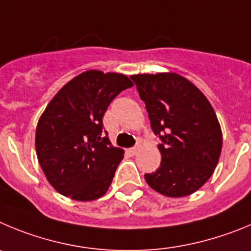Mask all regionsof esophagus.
Segmentation results:
<instances>
[{
	"instance_id": "1",
	"label": "esophagus",
	"mask_w": 251,
	"mask_h": 251,
	"mask_svg": "<svg viewBox=\"0 0 251 251\" xmlns=\"http://www.w3.org/2000/svg\"><path fill=\"white\" fill-rule=\"evenodd\" d=\"M137 151H139V146H135V148L128 149V152H130L131 155H135V153H136Z\"/></svg>"
}]
</instances>
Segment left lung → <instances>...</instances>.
I'll list each match as a JSON object with an SVG mask.
<instances>
[{"label":"left lung","instance_id":"left-lung-1","mask_svg":"<svg viewBox=\"0 0 251 251\" xmlns=\"http://www.w3.org/2000/svg\"><path fill=\"white\" fill-rule=\"evenodd\" d=\"M145 102L161 164L145 174L151 189L169 198L199 190L213 175L223 134L213 106L193 82L175 72L131 76Z\"/></svg>","mask_w":251,"mask_h":251}]
</instances>
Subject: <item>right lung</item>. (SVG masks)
<instances>
[{
    "mask_svg": "<svg viewBox=\"0 0 251 251\" xmlns=\"http://www.w3.org/2000/svg\"><path fill=\"white\" fill-rule=\"evenodd\" d=\"M131 86L123 74L89 70L69 81L46 106L36 127V153L47 181L61 195L91 201L109 190L124 150L111 145L102 117L111 101Z\"/></svg>",
    "mask_w": 251,
    "mask_h": 251,
    "instance_id": "right-lung-1",
    "label": "right lung"
}]
</instances>
